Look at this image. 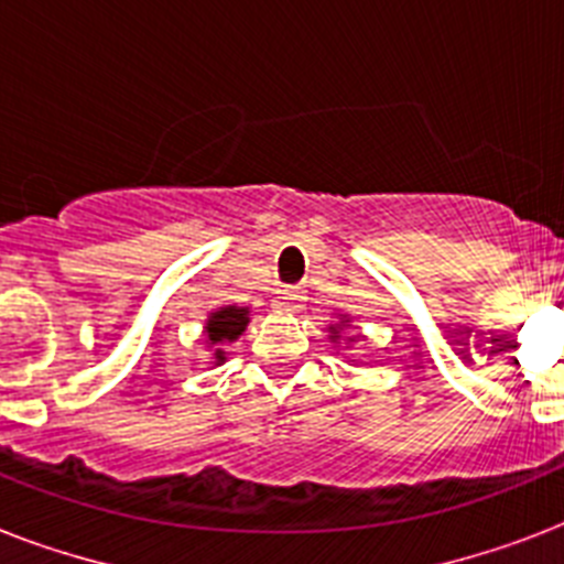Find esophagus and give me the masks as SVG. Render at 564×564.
Segmentation results:
<instances>
[{
  "label": "esophagus",
  "mask_w": 564,
  "mask_h": 564,
  "mask_svg": "<svg viewBox=\"0 0 564 564\" xmlns=\"http://www.w3.org/2000/svg\"><path fill=\"white\" fill-rule=\"evenodd\" d=\"M281 304H283V310H290V313H299L301 310V301H304V295H301L299 290H283L281 292Z\"/></svg>",
  "instance_id": "34e87169"
}]
</instances>
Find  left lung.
<instances>
[{
    "label": "left lung",
    "mask_w": 564,
    "mask_h": 564,
    "mask_svg": "<svg viewBox=\"0 0 564 564\" xmlns=\"http://www.w3.org/2000/svg\"><path fill=\"white\" fill-rule=\"evenodd\" d=\"M345 322H348V318H343V322H339V325H330V343H339V339H343V325ZM354 343V339H351Z\"/></svg>",
    "instance_id": "1"
}]
</instances>
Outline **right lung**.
<instances>
[{
    "label": "right lung",
    "instance_id": "obj_1",
    "mask_svg": "<svg viewBox=\"0 0 564 564\" xmlns=\"http://www.w3.org/2000/svg\"><path fill=\"white\" fill-rule=\"evenodd\" d=\"M248 307H237V304H228V307L213 310L207 316V325H204V336H207V345L213 348V362L221 366L225 362V351L221 345L225 343H237L242 330L248 325Z\"/></svg>",
    "mask_w": 564,
    "mask_h": 564
}]
</instances>
